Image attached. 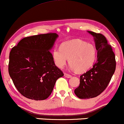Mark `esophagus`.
I'll use <instances>...</instances> for the list:
<instances>
[{
  "label": "esophagus",
  "mask_w": 124,
  "mask_h": 124,
  "mask_svg": "<svg viewBox=\"0 0 124 124\" xmlns=\"http://www.w3.org/2000/svg\"><path fill=\"white\" fill-rule=\"evenodd\" d=\"M64 76L67 78H71V75H70V74H67V73H64Z\"/></svg>",
  "instance_id": "1"
}]
</instances>
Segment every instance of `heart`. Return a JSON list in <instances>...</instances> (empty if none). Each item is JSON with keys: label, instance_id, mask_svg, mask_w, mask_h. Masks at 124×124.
<instances>
[{"label": "heart", "instance_id": "b5f03b06", "mask_svg": "<svg viewBox=\"0 0 124 124\" xmlns=\"http://www.w3.org/2000/svg\"><path fill=\"white\" fill-rule=\"evenodd\" d=\"M52 54L57 67L63 68L69 58L72 70L84 72L93 65L96 60L97 50L92 44L74 39L63 42L60 48H55Z\"/></svg>", "mask_w": 124, "mask_h": 124}]
</instances>
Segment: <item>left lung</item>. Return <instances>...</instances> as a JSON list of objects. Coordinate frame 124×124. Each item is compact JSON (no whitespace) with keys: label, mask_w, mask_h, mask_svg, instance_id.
<instances>
[{"label":"left lung","mask_w":124,"mask_h":124,"mask_svg":"<svg viewBox=\"0 0 124 124\" xmlns=\"http://www.w3.org/2000/svg\"><path fill=\"white\" fill-rule=\"evenodd\" d=\"M87 32L94 37L98 55L93 67L80 77L79 86L74 90V93L80 99L95 98L103 92L109 83L116 68L115 54L105 36Z\"/></svg>","instance_id":"left-lung-1"}]
</instances>
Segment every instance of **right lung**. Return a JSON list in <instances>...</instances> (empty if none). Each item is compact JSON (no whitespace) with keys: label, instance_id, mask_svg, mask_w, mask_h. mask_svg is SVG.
Segmentation results:
<instances>
[{"label":"right lung","instance_id":"add662e5","mask_svg":"<svg viewBox=\"0 0 124 124\" xmlns=\"http://www.w3.org/2000/svg\"><path fill=\"white\" fill-rule=\"evenodd\" d=\"M56 33L25 37L9 54V74L20 93L35 101L46 99L55 82L64 76L55 66L50 50Z\"/></svg>","mask_w":124,"mask_h":124}]
</instances>
